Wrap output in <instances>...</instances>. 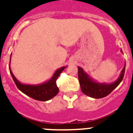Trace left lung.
Instances as JSON below:
<instances>
[{
	"instance_id": "left-lung-1",
	"label": "left lung",
	"mask_w": 133,
	"mask_h": 133,
	"mask_svg": "<svg viewBox=\"0 0 133 133\" xmlns=\"http://www.w3.org/2000/svg\"><path fill=\"white\" fill-rule=\"evenodd\" d=\"M121 52L122 53V50ZM125 66L126 63L118 79L110 83L97 82L89 77V75L86 73L82 68L78 66V78L82 92L87 96L95 99H99L107 96L117 87L122 81L125 71Z\"/></svg>"
}]
</instances>
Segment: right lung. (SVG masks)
Returning a JSON list of instances; mask_svg holds the SVG:
<instances>
[{"label": "right lung", "mask_w": 133, "mask_h": 133, "mask_svg": "<svg viewBox=\"0 0 133 133\" xmlns=\"http://www.w3.org/2000/svg\"><path fill=\"white\" fill-rule=\"evenodd\" d=\"M10 58V63H11ZM67 66H62L54 72L52 77L42 83L38 85H31V84H25L20 82L17 78L15 77L11 69L9 64V70L12 78L14 81L18 89L24 94L33 99L38 101H48L56 96L58 93V87L56 85V80L61 72L64 71Z\"/></svg>", "instance_id": "add662e5"}]
</instances>
